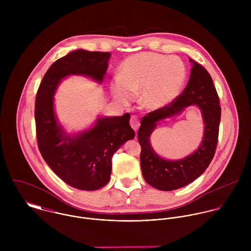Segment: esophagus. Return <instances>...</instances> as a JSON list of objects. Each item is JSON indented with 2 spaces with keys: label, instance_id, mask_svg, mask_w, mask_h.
Here are the masks:
<instances>
[{
  "label": "esophagus",
  "instance_id": "esophagus-1",
  "mask_svg": "<svg viewBox=\"0 0 251 251\" xmlns=\"http://www.w3.org/2000/svg\"><path fill=\"white\" fill-rule=\"evenodd\" d=\"M129 124H130V126L133 128L134 131H137V130H138V127H139V126H140V122H139V120H138L137 117L132 116V117L130 118Z\"/></svg>",
  "mask_w": 251,
  "mask_h": 251
}]
</instances>
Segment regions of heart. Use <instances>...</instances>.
<instances>
[{
  "mask_svg": "<svg viewBox=\"0 0 251 251\" xmlns=\"http://www.w3.org/2000/svg\"><path fill=\"white\" fill-rule=\"evenodd\" d=\"M185 79L182 62L153 52H144L128 57L121 67L111 89L123 101L130 100L142 91L141 104L150 110L167 105L179 94Z\"/></svg>",
  "mask_w": 251,
  "mask_h": 251,
  "instance_id": "b5f03b06",
  "label": "heart"
}]
</instances>
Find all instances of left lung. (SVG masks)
<instances>
[{
  "label": "left lung",
  "instance_id": "1",
  "mask_svg": "<svg viewBox=\"0 0 251 251\" xmlns=\"http://www.w3.org/2000/svg\"><path fill=\"white\" fill-rule=\"evenodd\" d=\"M190 62L193 66L183 92L169 104L144 116L138 130L144 179L152 187L163 191L178 189L200 177L214 158L218 141L221 107L213 79L200 64L191 59ZM190 105H196L202 111L205 125L203 141L192 155L182 160H163L152 150L149 144L150 133L158 120L172 116Z\"/></svg>",
  "mask_w": 251,
  "mask_h": 251
}]
</instances>
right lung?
Returning <instances> with one entry per match:
<instances>
[{
	"mask_svg": "<svg viewBox=\"0 0 251 251\" xmlns=\"http://www.w3.org/2000/svg\"><path fill=\"white\" fill-rule=\"evenodd\" d=\"M109 58L108 52H71L52 64L36 93L35 120L38 150L60 179L81 190H97L109 181L114 152L135 136L129 126L130 115L100 118L94 127L72 137L65 135L57 123L53 96L61 80L71 74L86 75L102 82Z\"/></svg>",
	"mask_w": 251,
	"mask_h": 251,
	"instance_id": "1",
	"label": "right lung"
}]
</instances>
